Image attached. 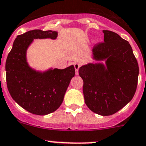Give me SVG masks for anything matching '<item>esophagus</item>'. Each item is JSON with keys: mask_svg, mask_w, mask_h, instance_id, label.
<instances>
[{"mask_svg": "<svg viewBox=\"0 0 146 146\" xmlns=\"http://www.w3.org/2000/svg\"><path fill=\"white\" fill-rule=\"evenodd\" d=\"M80 64H77V63L74 64V69H75L76 74H79V69H80Z\"/></svg>", "mask_w": 146, "mask_h": 146, "instance_id": "esophagus-1", "label": "esophagus"}]
</instances>
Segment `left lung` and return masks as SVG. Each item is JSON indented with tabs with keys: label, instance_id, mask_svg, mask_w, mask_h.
I'll return each instance as SVG.
<instances>
[{
	"label": "left lung",
	"instance_id": "8db88e82",
	"mask_svg": "<svg viewBox=\"0 0 146 146\" xmlns=\"http://www.w3.org/2000/svg\"><path fill=\"white\" fill-rule=\"evenodd\" d=\"M103 33L104 42L92 49L95 62L80 66L79 74L84 82L87 106L95 113L107 116L117 112L133 99L139 68L128 41L110 31L104 30Z\"/></svg>",
	"mask_w": 146,
	"mask_h": 146
}]
</instances>
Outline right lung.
Instances as JSON below:
<instances>
[{
  "instance_id": "obj_1",
  "label": "right lung",
  "mask_w": 146,
  "mask_h": 146,
  "mask_svg": "<svg viewBox=\"0 0 146 146\" xmlns=\"http://www.w3.org/2000/svg\"><path fill=\"white\" fill-rule=\"evenodd\" d=\"M54 31L32 30L16 37L5 62L6 82L15 102L29 112L45 115L62 105L65 93L75 74L74 65L60 69L36 70L27 61V50L34 39H56Z\"/></svg>"
}]
</instances>
